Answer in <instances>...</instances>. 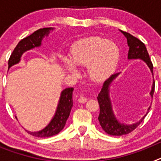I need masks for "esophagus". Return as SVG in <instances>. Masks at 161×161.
<instances>
[{
  "label": "esophagus",
  "instance_id": "esophagus-1",
  "mask_svg": "<svg viewBox=\"0 0 161 161\" xmlns=\"http://www.w3.org/2000/svg\"><path fill=\"white\" fill-rule=\"evenodd\" d=\"M88 99L85 97H83V96H80L79 97V98H78V102H80V103H85V102H87Z\"/></svg>",
  "mask_w": 161,
  "mask_h": 161
}]
</instances>
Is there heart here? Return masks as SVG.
<instances>
[{"mask_svg": "<svg viewBox=\"0 0 161 161\" xmlns=\"http://www.w3.org/2000/svg\"><path fill=\"white\" fill-rule=\"evenodd\" d=\"M120 59L119 47L106 38H85L75 45L69 58H63L65 68L77 74L76 67H88V74L97 82L107 80L117 68Z\"/></svg>", "mask_w": 161, "mask_h": 161, "instance_id": "b5f03b06", "label": "heart"}]
</instances>
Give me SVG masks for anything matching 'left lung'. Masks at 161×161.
<instances>
[{
  "label": "left lung",
  "mask_w": 161,
  "mask_h": 161,
  "mask_svg": "<svg viewBox=\"0 0 161 161\" xmlns=\"http://www.w3.org/2000/svg\"><path fill=\"white\" fill-rule=\"evenodd\" d=\"M123 33V35L126 37L127 40V44L129 47L128 52V59H142L147 67L150 69L151 72L153 75V65L150 57H149L148 52L147 51V48L144 44L141 41L138 39L137 38L134 37L129 33L124 32L123 31H120ZM120 72L112 75L108 80L104 82L103 86L102 88V90L99 93L97 97L98 103L100 106V114L98 116V120L100 125L102 126V129L107 134L110 136H124L126 134H129L139 126L140 123L143 122L146 115L148 113L151 106L147 109V112L146 114L140 120L132 124H124V123H120L119 119L116 118L113 110V106H112L111 100L109 97V90H110V86L113 81L119 76ZM155 90V81L153 80V83L152 85V90L150 92V96L153 98V93Z\"/></svg>",
  "instance_id": "obj_1"
}]
</instances>
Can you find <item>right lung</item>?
I'll return each mask as SVG.
<instances>
[{
  "label": "right lung",
  "mask_w": 161,
  "mask_h": 161,
  "mask_svg": "<svg viewBox=\"0 0 161 161\" xmlns=\"http://www.w3.org/2000/svg\"><path fill=\"white\" fill-rule=\"evenodd\" d=\"M53 30L54 28L52 27L39 29L31 34L30 36L20 41L16 47L14 48V52L11 54L10 58L8 59V68H11L14 65L19 63L22 55L25 52L30 51L33 48L40 47L44 37H47L50 32ZM73 90V88H67L61 92L55 114L52 120L50 121V123L43 129L38 131H27L28 133L35 137L45 138L57 135L59 132L63 130L73 106V101H72Z\"/></svg>",
  "instance_id": "1"
}]
</instances>
